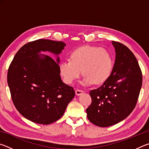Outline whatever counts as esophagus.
<instances>
[{"label": "esophagus", "instance_id": "obj_1", "mask_svg": "<svg viewBox=\"0 0 149 149\" xmlns=\"http://www.w3.org/2000/svg\"><path fill=\"white\" fill-rule=\"evenodd\" d=\"M84 93V91H82V90H80V89L75 90V95H77V96L82 95Z\"/></svg>", "mask_w": 149, "mask_h": 149}]
</instances>
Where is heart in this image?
Listing matches in <instances>:
<instances>
[{
    "instance_id": "b5f03b06",
    "label": "heart",
    "mask_w": 149,
    "mask_h": 149,
    "mask_svg": "<svg viewBox=\"0 0 149 149\" xmlns=\"http://www.w3.org/2000/svg\"><path fill=\"white\" fill-rule=\"evenodd\" d=\"M70 60L59 64L60 74L66 84H72L81 74L85 75L81 84H102L110 76L113 59L110 52L103 48L84 46L74 50Z\"/></svg>"
}]
</instances>
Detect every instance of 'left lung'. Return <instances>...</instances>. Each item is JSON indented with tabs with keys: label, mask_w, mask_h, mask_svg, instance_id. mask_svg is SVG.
<instances>
[{
	"label": "left lung",
	"mask_w": 149,
	"mask_h": 149,
	"mask_svg": "<svg viewBox=\"0 0 149 149\" xmlns=\"http://www.w3.org/2000/svg\"><path fill=\"white\" fill-rule=\"evenodd\" d=\"M116 52L114 67L102 86L90 91L92 102L87 118L99 127L122 122L135 107L142 86V73L133 52L120 42L112 41Z\"/></svg>",
	"instance_id": "1"
}]
</instances>
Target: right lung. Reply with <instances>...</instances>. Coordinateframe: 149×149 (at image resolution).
I'll return each mask as SVG.
<instances>
[{
    "mask_svg": "<svg viewBox=\"0 0 149 149\" xmlns=\"http://www.w3.org/2000/svg\"><path fill=\"white\" fill-rule=\"evenodd\" d=\"M62 41L38 39L24 45L10 65L7 81L14 104L26 119L48 125L61 118L75 91L61 79L58 55ZM50 52L56 61L41 52Z\"/></svg>",
    "mask_w": 149,
    "mask_h": 149,
    "instance_id": "add662e5",
    "label": "right lung"
}]
</instances>
